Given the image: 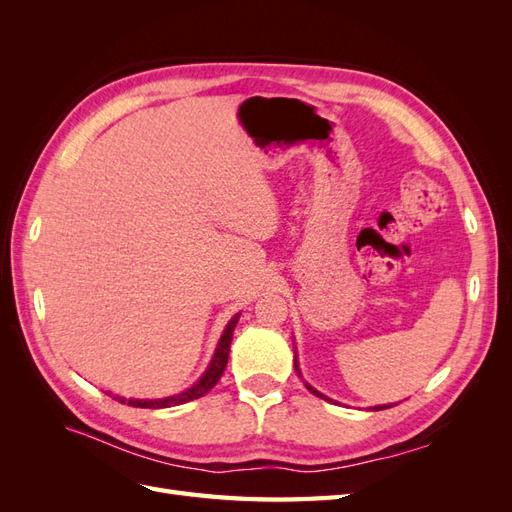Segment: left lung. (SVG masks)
<instances>
[{
    "label": "left lung",
    "mask_w": 512,
    "mask_h": 512,
    "mask_svg": "<svg viewBox=\"0 0 512 512\" xmlns=\"http://www.w3.org/2000/svg\"><path fill=\"white\" fill-rule=\"evenodd\" d=\"M294 369H299V365H297V359H294ZM307 389H309V391H312V393H314L316 397H322V399H329V397H324L322 393H318V391L314 389V386H309V384H307ZM384 408H391V406H374V408H371V410H384Z\"/></svg>",
    "instance_id": "obj_1"
}]
</instances>
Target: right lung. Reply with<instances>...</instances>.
<instances>
[{"label":"right lung","instance_id":"right-lung-1","mask_svg":"<svg viewBox=\"0 0 512 512\" xmlns=\"http://www.w3.org/2000/svg\"><path fill=\"white\" fill-rule=\"evenodd\" d=\"M237 322H239V314L226 324V329H224V333L220 337V344H218V348H215V354H213V359H211L207 371H205L203 376H200V380L196 384L190 386V389H185L183 393L173 395V397H164V399H126V397H115V399H119L121 404H128V406H134V408H153V410H158V408L179 406V404H185V401H192V399L203 397L205 393H209L213 389L215 384H218V380L224 374L226 363H228L230 342H232V331H235Z\"/></svg>","mask_w":512,"mask_h":512}]
</instances>
